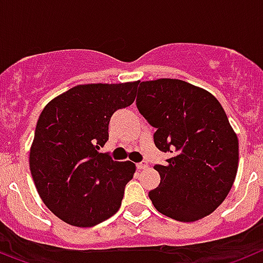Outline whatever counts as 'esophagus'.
<instances>
[{
    "mask_svg": "<svg viewBox=\"0 0 263 263\" xmlns=\"http://www.w3.org/2000/svg\"><path fill=\"white\" fill-rule=\"evenodd\" d=\"M136 166L138 170H145V168H147L148 164H147V162H139V163H137Z\"/></svg>",
    "mask_w": 263,
    "mask_h": 263,
    "instance_id": "obj_1",
    "label": "esophagus"
}]
</instances>
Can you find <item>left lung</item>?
<instances>
[{
    "label": "left lung",
    "mask_w": 263,
    "mask_h": 263,
    "mask_svg": "<svg viewBox=\"0 0 263 263\" xmlns=\"http://www.w3.org/2000/svg\"><path fill=\"white\" fill-rule=\"evenodd\" d=\"M139 113L157 129L154 143L171 153L155 164L160 183L148 192L157 211L196 221L224 201L238 168V139L215 96L178 79L142 81Z\"/></svg>",
    "instance_id": "obj_1"
}]
</instances>
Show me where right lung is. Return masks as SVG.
I'll use <instances>...</instances> for the list:
<instances>
[{
    "instance_id": "1",
    "label": "right lung",
    "mask_w": 263,
    "mask_h": 263,
    "mask_svg": "<svg viewBox=\"0 0 263 263\" xmlns=\"http://www.w3.org/2000/svg\"><path fill=\"white\" fill-rule=\"evenodd\" d=\"M138 81L71 88L46 105L36 122L30 171L48 210L67 224L89 228L121 206L136 164L99 153L109 121L136 100Z\"/></svg>"
}]
</instances>
